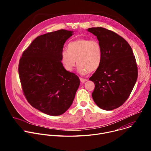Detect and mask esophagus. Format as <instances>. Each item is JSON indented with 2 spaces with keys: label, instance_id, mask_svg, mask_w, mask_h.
<instances>
[{
  "label": "esophagus",
  "instance_id": "34e87169",
  "mask_svg": "<svg viewBox=\"0 0 151 151\" xmlns=\"http://www.w3.org/2000/svg\"><path fill=\"white\" fill-rule=\"evenodd\" d=\"M80 81L81 82L83 83V82H85L86 81H88V79H86V78H80Z\"/></svg>",
  "mask_w": 151,
  "mask_h": 151
}]
</instances>
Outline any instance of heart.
Masks as SVG:
<instances>
[{"instance_id":"b5f03b06","label":"heart","mask_w":151,"mask_h":151,"mask_svg":"<svg viewBox=\"0 0 151 151\" xmlns=\"http://www.w3.org/2000/svg\"><path fill=\"white\" fill-rule=\"evenodd\" d=\"M67 50L62 51L61 61L66 70L71 72L78 64V71L81 75H87L96 70L100 66L103 51L99 40L80 38L69 42Z\"/></svg>"}]
</instances>
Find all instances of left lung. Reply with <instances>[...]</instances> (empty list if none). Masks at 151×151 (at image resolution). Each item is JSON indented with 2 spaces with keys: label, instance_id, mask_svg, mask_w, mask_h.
Returning a JSON list of instances; mask_svg holds the SVG:
<instances>
[{
  "label": "left lung",
  "instance_id": "8db88e82",
  "mask_svg": "<svg viewBox=\"0 0 151 151\" xmlns=\"http://www.w3.org/2000/svg\"><path fill=\"white\" fill-rule=\"evenodd\" d=\"M88 31L100 42L103 57L99 68L90 78L95 84L93 99L100 108H118L130 96L136 82L137 66L130 45L116 33L103 27Z\"/></svg>",
  "mask_w": 151,
  "mask_h": 151
}]
</instances>
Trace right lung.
I'll return each mask as SVG.
<instances>
[{"mask_svg":"<svg viewBox=\"0 0 151 151\" xmlns=\"http://www.w3.org/2000/svg\"><path fill=\"white\" fill-rule=\"evenodd\" d=\"M73 32L61 29L37 37L19 59V76L27 100L51 116L69 108L80 84L78 76L61 61L63 45Z\"/></svg>","mask_w":151,"mask_h":151,"instance_id":"right-lung-1","label":"right lung"}]
</instances>
